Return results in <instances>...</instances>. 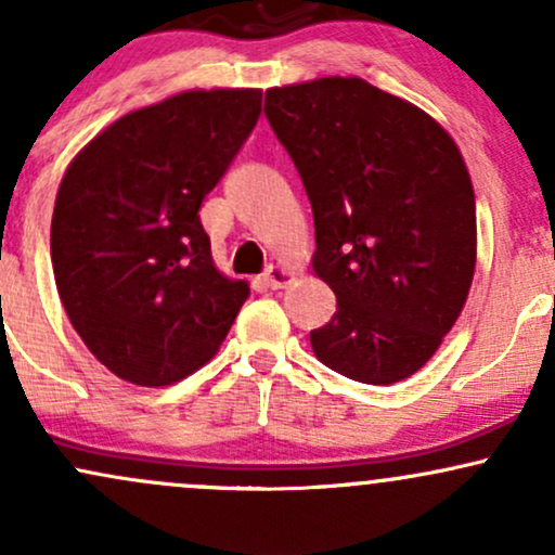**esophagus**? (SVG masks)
Returning a JSON list of instances; mask_svg holds the SVG:
<instances>
[{"label":"esophagus","instance_id":"esophagus-1","mask_svg":"<svg viewBox=\"0 0 555 555\" xmlns=\"http://www.w3.org/2000/svg\"><path fill=\"white\" fill-rule=\"evenodd\" d=\"M292 279H295V273L284 269V266H269V271L263 273V284L269 289H284L286 284H292Z\"/></svg>","mask_w":555,"mask_h":555}]
</instances>
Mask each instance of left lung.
Segmentation results:
<instances>
[{
  "label": "left lung",
  "mask_w": 555,
  "mask_h": 555,
  "mask_svg": "<svg viewBox=\"0 0 555 555\" xmlns=\"http://www.w3.org/2000/svg\"><path fill=\"white\" fill-rule=\"evenodd\" d=\"M266 117L313 206V271L336 313L310 331L331 371L388 386L441 347L477 260L467 164L430 114L362 78L266 91Z\"/></svg>",
  "instance_id": "left-lung-1"
}]
</instances>
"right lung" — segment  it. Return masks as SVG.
<instances>
[{
    "instance_id": "obj_1",
    "label": "right lung",
    "mask_w": 555,
    "mask_h": 555,
    "mask_svg": "<svg viewBox=\"0 0 555 555\" xmlns=\"http://www.w3.org/2000/svg\"><path fill=\"white\" fill-rule=\"evenodd\" d=\"M258 88L184 91L101 130L52 216L65 313L114 375L171 386L219 352L250 286L214 266L201 203L260 117Z\"/></svg>"
}]
</instances>
